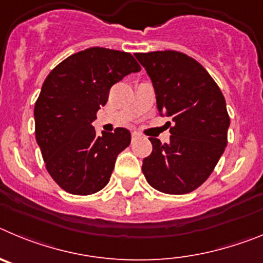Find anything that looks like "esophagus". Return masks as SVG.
I'll return each mask as SVG.
<instances>
[{"label": "esophagus", "mask_w": 263, "mask_h": 263, "mask_svg": "<svg viewBox=\"0 0 263 263\" xmlns=\"http://www.w3.org/2000/svg\"><path fill=\"white\" fill-rule=\"evenodd\" d=\"M131 136H132V140H135V139H137V137L140 136V135L137 134L136 131H132V134H131Z\"/></svg>", "instance_id": "esophagus-1"}]
</instances>
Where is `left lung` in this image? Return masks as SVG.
Here are the masks:
<instances>
[{
	"instance_id": "left-lung-1",
	"label": "left lung",
	"mask_w": 263,
	"mask_h": 263,
	"mask_svg": "<svg viewBox=\"0 0 263 263\" xmlns=\"http://www.w3.org/2000/svg\"><path fill=\"white\" fill-rule=\"evenodd\" d=\"M135 56L152 80L158 114L174 122L169 144L149 137L153 151L143 160L144 176L161 193H191L211 176L228 143L226 99L210 73L182 52Z\"/></svg>"
}]
</instances>
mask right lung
I'll list each match as a JSON object with an SVG mask.
<instances>
[{
    "instance_id": "add662e5",
    "label": "right lung",
    "mask_w": 263,
    "mask_h": 263,
    "mask_svg": "<svg viewBox=\"0 0 263 263\" xmlns=\"http://www.w3.org/2000/svg\"><path fill=\"white\" fill-rule=\"evenodd\" d=\"M140 69L128 52L91 47L47 76L35 102V137L47 172L67 193L90 195L110 181L131 134L119 127L98 136L91 123L107 103L111 86Z\"/></svg>"
}]
</instances>
